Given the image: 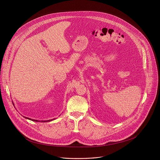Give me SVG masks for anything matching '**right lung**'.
Returning a JSON list of instances; mask_svg holds the SVG:
<instances>
[{"instance_id": "right-lung-1", "label": "right lung", "mask_w": 160, "mask_h": 160, "mask_svg": "<svg viewBox=\"0 0 160 160\" xmlns=\"http://www.w3.org/2000/svg\"><path fill=\"white\" fill-rule=\"evenodd\" d=\"M25 118H27V119H28V120H32V121H33V122H40L39 120H33V119H31V118H27V117H25ZM55 120V118L52 119V120H45V121L41 120L40 122H51V121H52V120Z\"/></svg>"}]
</instances>
